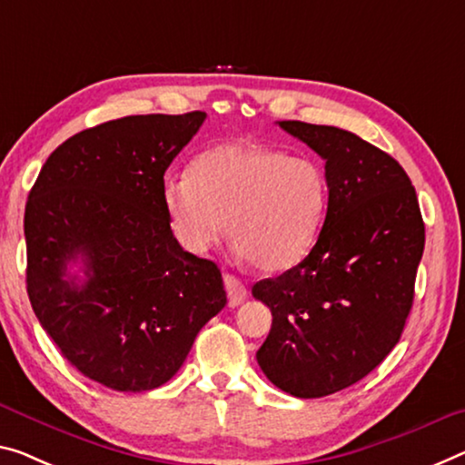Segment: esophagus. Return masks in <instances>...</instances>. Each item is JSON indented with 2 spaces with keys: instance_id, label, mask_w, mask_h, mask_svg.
Instances as JSON below:
<instances>
[{
  "instance_id": "1",
  "label": "esophagus",
  "mask_w": 465,
  "mask_h": 465,
  "mask_svg": "<svg viewBox=\"0 0 465 465\" xmlns=\"http://www.w3.org/2000/svg\"><path fill=\"white\" fill-rule=\"evenodd\" d=\"M224 289H226V295H228V305H231V307H237V305L245 302L247 291H245V287H242V282L239 281L237 276L224 274Z\"/></svg>"
}]
</instances>
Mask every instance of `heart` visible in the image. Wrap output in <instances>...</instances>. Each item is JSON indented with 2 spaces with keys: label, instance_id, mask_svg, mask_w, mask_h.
Listing matches in <instances>:
<instances>
[{
  "label": "heart",
  "instance_id": "1",
  "mask_svg": "<svg viewBox=\"0 0 465 465\" xmlns=\"http://www.w3.org/2000/svg\"><path fill=\"white\" fill-rule=\"evenodd\" d=\"M328 203L322 163L252 141L205 149L187 176L162 184L163 213L184 252L205 253L228 228L237 252L263 272H282L312 252Z\"/></svg>",
  "mask_w": 465,
  "mask_h": 465
}]
</instances>
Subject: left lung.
<instances>
[{"mask_svg": "<svg viewBox=\"0 0 465 465\" xmlns=\"http://www.w3.org/2000/svg\"><path fill=\"white\" fill-rule=\"evenodd\" d=\"M278 126L326 162L331 203L310 255L253 284L272 312L257 363L281 391L316 399L361 381L401 339L424 223L410 176L382 149L337 126Z\"/></svg>", "mask_w": 465, "mask_h": 465, "instance_id": "obj_1", "label": "left lung"}]
</instances>
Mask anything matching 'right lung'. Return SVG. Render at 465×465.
Instances as JSON below:
<instances>
[{"label":"right lung","mask_w":465,"mask_h":465,"mask_svg":"<svg viewBox=\"0 0 465 465\" xmlns=\"http://www.w3.org/2000/svg\"><path fill=\"white\" fill-rule=\"evenodd\" d=\"M205 112L110 120L64 141L25 210L26 291L62 355L104 387L143 392L173 378L226 305L223 274L178 245L163 174ZM82 262L83 277L70 275Z\"/></svg>","instance_id":"1"}]
</instances>
